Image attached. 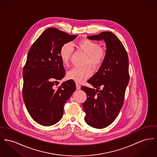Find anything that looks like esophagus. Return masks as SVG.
I'll return each mask as SVG.
<instances>
[{"label": "esophagus", "instance_id": "esophagus-1", "mask_svg": "<svg viewBox=\"0 0 157 157\" xmlns=\"http://www.w3.org/2000/svg\"><path fill=\"white\" fill-rule=\"evenodd\" d=\"M76 86L77 90H80L81 89V85L79 83H76Z\"/></svg>", "mask_w": 157, "mask_h": 157}]
</instances>
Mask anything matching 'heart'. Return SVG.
<instances>
[{
	"label": "heart",
	"instance_id": "heart-1",
	"mask_svg": "<svg viewBox=\"0 0 157 157\" xmlns=\"http://www.w3.org/2000/svg\"><path fill=\"white\" fill-rule=\"evenodd\" d=\"M77 46L87 55V58L85 62V65H90L93 68H96L101 65L104 60L105 56L104 50L94 41L88 39L81 40L78 42ZM72 52V47L69 43H65L61 47L59 55L64 65H68ZM92 73V69L89 66L83 67H75L67 72V76L68 79L76 82L82 83L89 78Z\"/></svg>",
	"mask_w": 157,
	"mask_h": 157
}]
</instances>
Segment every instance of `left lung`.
<instances>
[{"instance_id": "8db88e82", "label": "left lung", "mask_w": 157, "mask_h": 157, "mask_svg": "<svg viewBox=\"0 0 157 157\" xmlns=\"http://www.w3.org/2000/svg\"><path fill=\"white\" fill-rule=\"evenodd\" d=\"M87 38L91 40H103L106 44L101 66L88 81L96 90L81 87L87 95L82 104L86 123L94 128L102 129L114 121L123 106L129 83V59L120 40L112 33L102 32Z\"/></svg>"}]
</instances>
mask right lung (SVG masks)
Returning a JSON list of instances; mask_svg holds the SVG:
<instances>
[{"label":"right lung","instance_id":"1","mask_svg":"<svg viewBox=\"0 0 157 157\" xmlns=\"http://www.w3.org/2000/svg\"><path fill=\"white\" fill-rule=\"evenodd\" d=\"M77 36L48 28L29 50L23 70L22 95L29 115L41 125L52 126L61 119L64 104L76 90L73 80L63 82L57 88L55 85L65 76L60 48Z\"/></svg>","mask_w":157,"mask_h":157}]
</instances>
